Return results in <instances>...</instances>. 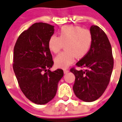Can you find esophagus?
<instances>
[{
    "label": "esophagus",
    "instance_id": "34e87169",
    "mask_svg": "<svg viewBox=\"0 0 122 122\" xmlns=\"http://www.w3.org/2000/svg\"><path fill=\"white\" fill-rule=\"evenodd\" d=\"M69 72V70H67V69H64V74H67V73Z\"/></svg>",
    "mask_w": 122,
    "mask_h": 122
}]
</instances>
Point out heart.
<instances>
[{"label":"heart","mask_w":122,"mask_h":122,"mask_svg":"<svg viewBox=\"0 0 122 122\" xmlns=\"http://www.w3.org/2000/svg\"><path fill=\"white\" fill-rule=\"evenodd\" d=\"M92 43V35L88 29L67 25L61 27L58 37L50 36L48 46L50 51L57 53L65 44L66 51L55 58V64L57 67L66 69L74 62L76 56L77 58L85 56L90 49Z\"/></svg>","instance_id":"b5f03b06"}]
</instances>
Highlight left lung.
<instances>
[{
	"label": "left lung",
	"mask_w": 122,
	"mask_h": 122,
	"mask_svg": "<svg viewBox=\"0 0 122 122\" xmlns=\"http://www.w3.org/2000/svg\"><path fill=\"white\" fill-rule=\"evenodd\" d=\"M90 32V49L76 63L77 66L86 69H71L76 77L73 86L74 93L85 102L94 101L103 94L109 83L114 67L112 48L105 32L95 25L91 26Z\"/></svg>",
	"instance_id": "1"
}]
</instances>
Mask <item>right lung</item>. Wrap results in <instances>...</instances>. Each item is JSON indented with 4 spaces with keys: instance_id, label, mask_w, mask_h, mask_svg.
<instances>
[{
    "instance_id": "right-lung-1",
    "label": "right lung",
    "mask_w": 122,
    "mask_h": 122,
    "mask_svg": "<svg viewBox=\"0 0 122 122\" xmlns=\"http://www.w3.org/2000/svg\"><path fill=\"white\" fill-rule=\"evenodd\" d=\"M54 26L36 23L17 39L13 53V71L22 92L37 104H45L56 95L62 69L51 71L53 65L48 46Z\"/></svg>"
}]
</instances>
